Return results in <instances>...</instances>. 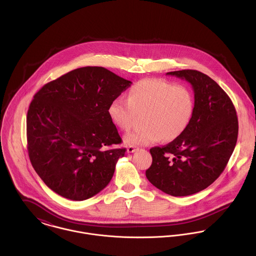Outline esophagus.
<instances>
[{
  "mask_svg": "<svg viewBox=\"0 0 256 256\" xmlns=\"http://www.w3.org/2000/svg\"><path fill=\"white\" fill-rule=\"evenodd\" d=\"M138 148L135 146H129L127 148V152H134L135 150H137Z\"/></svg>",
  "mask_w": 256,
  "mask_h": 256,
  "instance_id": "esophagus-1",
  "label": "esophagus"
}]
</instances>
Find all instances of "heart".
<instances>
[{"label":"heart","mask_w":256,"mask_h":256,"mask_svg":"<svg viewBox=\"0 0 256 256\" xmlns=\"http://www.w3.org/2000/svg\"><path fill=\"white\" fill-rule=\"evenodd\" d=\"M112 123L128 131L143 115L144 126L125 136L128 145H150L180 138L189 127L195 112V96L184 84L145 78L127 92V100L116 98L108 106Z\"/></svg>","instance_id":"obj_1"}]
</instances>
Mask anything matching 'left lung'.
<instances>
[{"mask_svg":"<svg viewBox=\"0 0 256 256\" xmlns=\"http://www.w3.org/2000/svg\"><path fill=\"white\" fill-rule=\"evenodd\" d=\"M191 84L195 112L182 135L150 148L148 180L172 196H188L214 182L234 150L238 121L232 102L219 84L196 70L168 72Z\"/></svg>","mask_w":256,"mask_h":256,"instance_id":"obj_1","label":"left lung"}]
</instances>
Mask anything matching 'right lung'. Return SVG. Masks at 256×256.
Masks as SVG:
<instances>
[{
	"label": "right lung",
	"mask_w": 256,
	"mask_h": 256,
	"mask_svg": "<svg viewBox=\"0 0 256 256\" xmlns=\"http://www.w3.org/2000/svg\"><path fill=\"white\" fill-rule=\"evenodd\" d=\"M102 67H82L44 84L26 116L30 160L37 174L64 198L82 201L110 182L125 148L108 106L131 86Z\"/></svg>",
	"instance_id": "1"
}]
</instances>
